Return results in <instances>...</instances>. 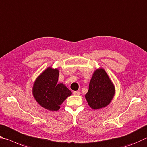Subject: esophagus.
<instances>
[{"mask_svg":"<svg viewBox=\"0 0 147 147\" xmlns=\"http://www.w3.org/2000/svg\"><path fill=\"white\" fill-rule=\"evenodd\" d=\"M73 94L74 95H76V96H79V95H80V92H78V91H74L73 92Z\"/></svg>","mask_w":147,"mask_h":147,"instance_id":"esophagus-1","label":"esophagus"}]
</instances>
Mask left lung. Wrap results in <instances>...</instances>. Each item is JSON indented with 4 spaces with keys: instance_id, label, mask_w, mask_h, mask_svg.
I'll return each instance as SVG.
<instances>
[{
    "instance_id": "8db88e82",
    "label": "left lung",
    "mask_w": 147,
    "mask_h": 147,
    "mask_svg": "<svg viewBox=\"0 0 147 147\" xmlns=\"http://www.w3.org/2000/svg\"><path fill=\"white\" fill-rule=\"evenodd\" d=\"M114 95V85L107 72L101 68L96 69L85 95L89 106L94 110L104 108L110 103Z\"/></svg>"
}]
</instances>
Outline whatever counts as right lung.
Masks as SVG:
<instances>
[{"label":"right lung","mask_w":147,"mask_h":147,"mask_svg":"<svg viewBox=\"0 0 147 147\" xmlns=\"http://www.w3.org/2000/svg\"><path fill=\"white\" fill-rule=\"evenodd\" d=\"M57 68L48 67L38 76L33 84V96L41 107L50 111H57L71 92L63 83H57Z\"/></svg>","instance_id":"obj_1"}]
</instances>
